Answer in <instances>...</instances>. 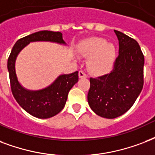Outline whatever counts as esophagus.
<instances>
[{"mask_svg":"<svg viewBox=\"0 0 155 155\" xmlns=\"http://www.w3.org/2000/svg\"><path fill=\"white\" fill-rule=\"evenodd\" d=\"M78 76L80 78H86V77H87V75H86L85 72L82 71V70H81V71H79Z\"/></svg>","mask_w":155,"mask_h":155,"instance_id":"34e87169","label":"esophagus"}]
</instances>
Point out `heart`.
<instances>
[{
  "instance_id": "b5f03b06",
  "label": "heart",
  "mask_w": 155,
  "mask_h": 155,
  "mask_svg": "<svg viewBox=\"0 0 155 155\" xmlns=\"http://www.w3.org/2000/svg\"><path fill=\"white\" fill-rule=\"evenodd\" d=\"M78 52L86 58H89L87 67L94 75H103L111 71L113 67L117 51L112 44L99 37L89 38L78 45Z\"/></svg>"
}]
</instances>
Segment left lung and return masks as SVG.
<instances>
[{"instance_id":"1","label":"left lung","mask_w":155,"mask_h":155,"mask_svg":"<svg viewBox=\"0 0 155 155\" xmlns=\"http://www.w3.org/2000/svg\"><path fill=\"white\" fill-rule=\"evenodd\" d=\"M119 40V56L109 74L90 78L87 99L98 116L114 119L129 111L143 88L144 56L135 39L114 31Z\"/></svg>"}]
</instances>
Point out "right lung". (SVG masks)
Listing matches in <instances>:
<instances>
[{"label": "right lung", "instance_id": "1", "mask_svg": "<svg viewBox=\"0 0 155 155\" xmlns=\"http://www.w3.org/2000/svg\"><path fill=\"white\" fill-rule=\"evenodd\" d=\"M46 41L66 45L61 32L42 31L18 39L12 48L7 68L12 94L18 104L31 116L48 119L56 116L64 108L70 89L78 81V71L62 74L46 88L31 91L19 83L15 70V62L19 52L31 42Z\"/></svg>", "mask_w": 155, "mask_h": 155}]
</instances>
